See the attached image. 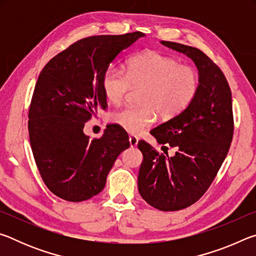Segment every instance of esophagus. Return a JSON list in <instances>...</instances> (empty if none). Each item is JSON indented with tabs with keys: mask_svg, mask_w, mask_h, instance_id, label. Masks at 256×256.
<instances>
[{
	"mask_svg": "<svg viewBox=\"0 0 256 256\" xmlns=\"http://www.w3.org/2000/svg\"><path fill=\"white\" fill-rule=\"evenodd\" d=\"M128 141L131 146H138V138L136 136H128Z\"/></svg>",
	"mask_w": 256,
	"mask_h": 256,
	"instance_id": "esophagus-1",
	"label": "esophagus"
}]
</instances>
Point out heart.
Segmentation results:
<instances>
[{"mask_svg":"<svg viewBox=\"0 0 256 256\" xmlns=\"http://www.w3.org/2000/svg\"><path fill=\"white\" fill-rule=\"evenodd\" d=\"M102 92L108 102L118 104L131 88H142L140 107L125 106L110 115L112 123L132 134L151 126L156 114L172 118L188 108L198 90V76L192 66L149 50L134 56L126 71L110 66L102 76Z\"/></svg>","mask_w":256,"mask_h":256,"instance_id":"1","label":"heart"}]
</instances>
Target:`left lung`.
<instances>
[{
	"label": "left lung",
	"mask_w": 256,
	"mask_h": 256,
	"mask_svg": "<svg viewBox=\"0 0 256 256\" xmlns=\"http://www.w3.org/2000/svg\"><path fill=\"white\" fill-rule=\"evenodd\" d=\"M162 44L196 63L198 90L188 108L150 132L158 144L176 148L175 156L138 141L144 162L138 188L151 206L177 211L206 193L226 158L234 134L232 92L222 71L202 50L172 42Z\"/></svg>",
	"instance_id": "left-lung-1"
}]
</instances>
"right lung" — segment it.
<instances>
[{"label":"right lung","instance_id":"1","mask_svg":"<svg viewBox=\"0 0 256 256\" xmlns=\"http://www.w3.org/2000/svg\"><path fill=\"white\" fill-rule=\"evenodd\" d=\"M144 34H102L73 42L42 68L29 107V140L34 162L52 193L80 202L97 196L128 136L108 125L102 138L84 133V123L107 107L102 76L120 52Z\"/></svg>","mask_w":256,"mask_h":256}]
</instances>
